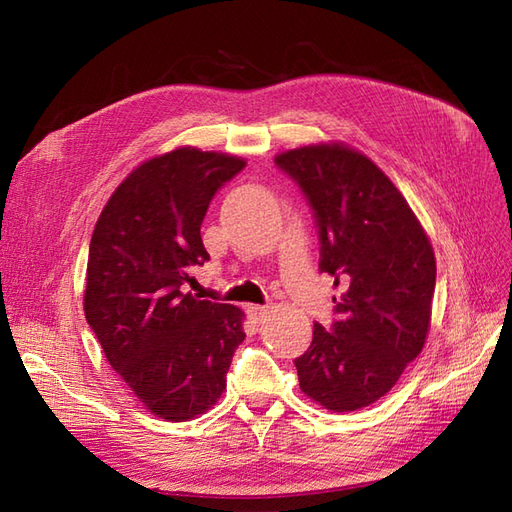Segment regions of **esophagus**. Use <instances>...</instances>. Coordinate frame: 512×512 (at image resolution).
I'll use <instances>...</instances> for the list:
<instances>
[{
  "label": "esophagus",
  "instance_id": "obj_1",
  "mask_svg": "<svg viewBox=\"0 0 512 512\" xmlns=\"http://www.w3.org/2000/svg\"><path fill=\"white\" fill-rule=\"evenodd\" d=\"M247 312H250L254 324H260L267 316V307L265 305H247Z\"/></svg>",
  "mask_w": 512,
  "mask_h": 512
}]
</instances>
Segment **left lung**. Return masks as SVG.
<instances>
[{
	"mask_svg": "<svg viewBox=\"0 0 512 512\" xmlns=\"http://www.w3.org/2000/svg\"><path fill=\"white\" fill-rule=\"evenodd\" d=\"M277 168L314 213L320 273L333 275L335 320L314 324L294 359L301 391L333 412L389 393L423 350L436 290V260L406 198L363 153L312 145L280 153Z\"/></svg>",
	"mask_w": 512,
	"mask_h": 512,
	"instance_id": "8db88e82",
	"label": "left lung"
}]
</instances>
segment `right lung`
Returning <instances> with one entry per match:
<instances>
[{"instance_id": "right-lung-1", "label": "right lung", "mask_w": 512, "mask_h": 512, "mask_svg": "<svg viewBox=\"0 0 512 512\" xmlns=\"http://www.w3.org/2000/svg\"><path fill=\"white\" fill-rule=\"evenodd\" d=\"M243 168L192 147L153 158L123 179L91 235L87 324L123 382L166 421L218 401L245 339L239 307L185 292L192 267L209 260L200 239L209 203Z\"/></svg>"}]
</instances>
